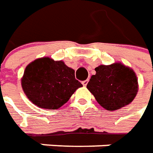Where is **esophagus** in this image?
<instances>
[{
  "mask_svg": "<svg viewBox=\"0 0 153 153\" xmlns=\"http://www.w3.org/2000/svg\"><path fill=\"white\" fill-rule=\"evenodd\" d=\"M88 82H89V79H87V80H85V81H83V82H82V85H84V86H85V85H87V83H88Z\"/></svg>",
  "mask_w": 153,
  "mask_h": 153,
  "instance_id": "obj_1",
  "label": "esophagus"
}]
</instances>
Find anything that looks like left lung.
Returning a JSON list of instances; mask_svg holds the SVG:
<instances>
[{"instance_id":"8db88e82","label":"left lung","mask_w":153,"mask_h":153,"mask_svg":"<svg viewBox=\"0 0 153 153\" xmlns=\"http://www.w3.org/2000/svg\"><path fill=\"white\" fill-rule=\"evenodd\" d=\"M86 85L96 101L109 111L130 104L138 91L136 74L133 69L120 62L100 65L95 68Z\"/></svg>"}]
</instances>
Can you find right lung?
Wrapping results in <instances>:
<instances>
[{"instance_id": "obj_1", "label": "right lung", "mask_w": 153, "mask_h": 153, "mask_svg": "<svg viewBox=\"0 0 153 153\" xmlns=\"http://www.w3.org/2000/svg\"><path fill=\"white\" fill-rule=\"evenodd\" d=\"M21 85L28 99L35 105L57 109L68 102L82 84L75 78L74 70L62 61L42 57L27 66Z\"/></svg>"}]
</instances>
